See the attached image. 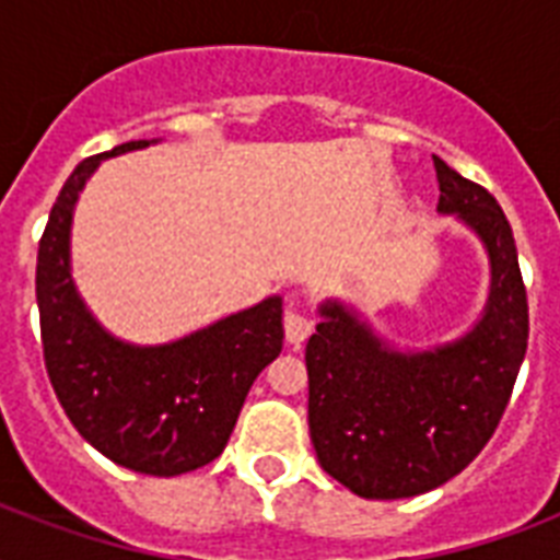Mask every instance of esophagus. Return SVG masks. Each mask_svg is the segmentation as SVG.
Masks as SVG:
<instances>
[{
    "label": "esophagus",
    "instance_id": "34e87169",
    "mask_svg": "<svg viewBox=\"0 0 560 560\" xmlns=\"http://www.w3.org/2000/svg\"><path fill=\"white\" fill-rule=\"evenodd\" d=\"M311 331H314L311 316L302 314V311H288L284 314V337H288V342L299 346V342H305L311 337Z\"/></svg>",
    "mask_w": 560,
    "mask_h": 560
}]
</instances>
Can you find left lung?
I'll list each match as a JSON object with an SVG mask.
<instances>
[{"label":"left lung","instance_id":"8db88e82","mask_svg":"<svg viewBox=\"0 0 560 560\" xmlns=\"http://www.w3.org/2000/svg\"><path fill=\"white\" fill-rule=\"evenodd\" d=\"M439 214L482 241L491 264L486 311L470 331L400 351L340 299L319 305L305 349L307 427L325 474L366 500L444 486L494 435L526 358L529 305L500 202L433 156Z\"/></svg>","mask_w":560,"mask_h":560}]
</instances>
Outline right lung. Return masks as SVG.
I'll return each mask as SVG.
<instances>
[{"mask_svg":"<svg viewBox=\"0 0 560 560\" xmlns=\"http://www.w3.org/2000/svg\"><path fill=\"white\" fill-rule=\"evenodd\" d=\"M156 142L118 144L66 179L39 237L37 307L48 381L74 430L121 468L179 477L223 453L246 392L279 358L284 328L281 296L162 346L118 340L92 316L72 279L74 202L107 156Z\"/></svg>","mask_w":560,"mask_h":560,"instance_id":"obj_1","label":"right lung"}]
</instances>
